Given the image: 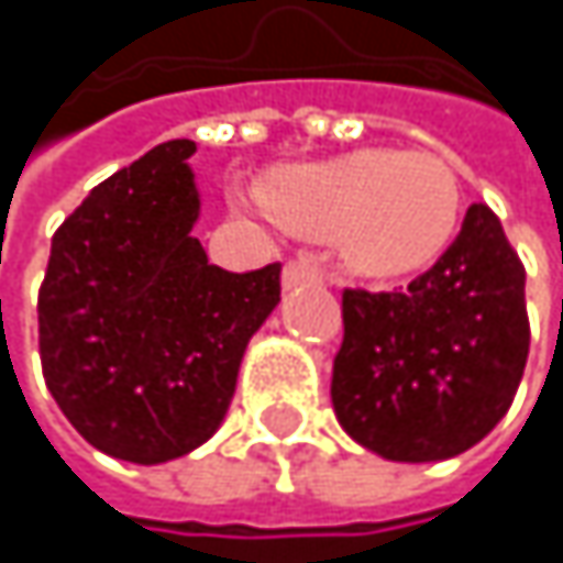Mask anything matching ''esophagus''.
Segmentation results:
<instances>
[{
    "label": "esophagus",
    "instance_id": "obj_1",
    "mask_svg": "<svg viewBox=\"0 0 563 563\" xmlns=\"http://www.w3.org/2000/svg\"><path fill=\"white\" fill-rule=\"evenodd\" d=\"M325 280V271L306 257H296L283 267V286H299V283H322Z\"/></svg>",
    "mask_w": 563,
    "mask_h": 563
}]
</instances>
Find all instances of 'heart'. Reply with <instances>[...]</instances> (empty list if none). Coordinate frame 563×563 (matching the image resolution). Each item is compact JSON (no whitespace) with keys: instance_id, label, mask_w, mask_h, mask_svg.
<instances>
[{"instance_id":"b5f03b06","label":"heart","mask_w":563,"mask_h":563,"mask_svg":"<svg viewBox=\"0 0 563 563\" xmlns=\"http://www.w3.org/2000/svg\"><path fill=\"white\" fill-rule=\"evenodd\" d=\"M267 208L299 234H339L355 274L388 280L430 267L450 247L463 218V181L437 153L358 150L277 172Z\"/></svg>"}]
</instances>
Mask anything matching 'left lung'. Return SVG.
<instances>
[{
    "label": "left lung",
    "mask_w": 563,
    "mask_h": 563,
    "mask_svg": "<svg viewBox=\"0 0 563 563\" xmlns=\"http://www.w3.org/2000/svg\"><path fill=\"white\" fill-rule=\"evenodd\" d=\"M332 407L365 450L450 460L511 407L528 362L525 267L499 218L473 205L443 257L407 289L342 292Z\"/></svg>",
    "instance_id": "obj_1"
}]
</instances>
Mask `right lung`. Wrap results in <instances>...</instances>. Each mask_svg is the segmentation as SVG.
Here are the masks:
<instances>
[{
  "label": "right lung",
  "mask_w": 563,
  "mask_h": 563,
  "mask_svg": "<svg viewBox=\"0 0 563 563\" xmlns=\"http://www.w3.org/2000/svg\"><path fill=\"white\" fill-rule=\"evenodd\" d=\"M191 140L100 181L52 238L38 289L45 385L107 456L153 466L224 420L251 335L280 302V264L228 274L191 238Z\"/></svg>",
  "instance_id": "add662e5"
}]
</instances>
